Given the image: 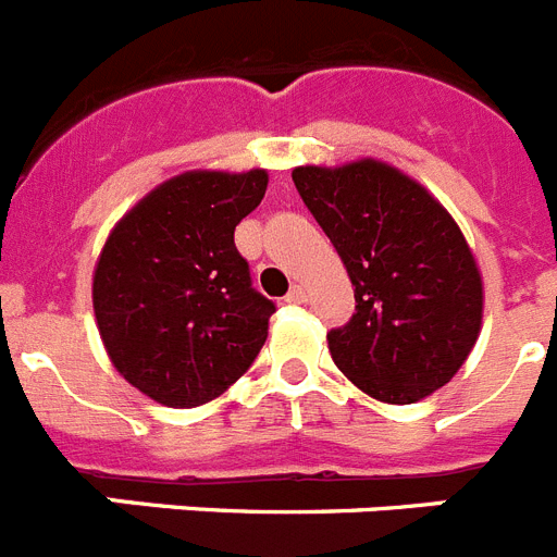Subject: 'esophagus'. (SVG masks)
<instances>
[{"label": "esophagus", "mask_w": 557, "mask_h": 557, "mask_svg": "<svg viewBox=\"0 0 557 557\" xmlns=\"http://www.w3.org/2000/svg\"><path fill=\"white\" fill-rule=\"evenodd\" d=\"M285 299H288L292 306H302V302H308V288H306V285H294Z\"/></svg>", "instance_id": "34e87169"}]
</instances>
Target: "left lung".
Wrapping results in <instances>:
<instances>
[{
	"instance_id": "8db88e82",
	"label": "left lung",
	"mask_w": 557,
	"mask_h": 557,
	"mask_svg": "<svg viewBox=\"0 0 557 557\" xmlns=\"http://www.w3.org/2000/svg\"><path fill=\"white\" fill-rule=\"evenodd\" d=\"M292 178L356 285V313L327 333L338 370L384 404L448 384L480 336L482 277L446 207L375 159Z\"/></svg>"
}]
</instances>
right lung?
Instances as JSON below:
<instances>
[{
    "label": "right lung",
    "mask_w": 557,
    "mask_h": 557,
    "mask_svg": "<svg viewBox=\"0 0 557 557\" xmlns=\"http://www.w3.org/2000/svg\"><path fill=\"white\" fill-rule=\"evenodd\" d=\"M265 185V171L182 173L125 212L100 251V338L120 375L157 404H207L258 359L274 302L251 288L235 226Z\"/></svg>",
    "instance_id": "obj_1"
}]
</instances>
